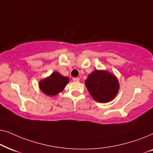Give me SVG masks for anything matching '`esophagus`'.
<instances>
[{
    "mask_svg": "<svg viewBox=\"0 0 153 153\" xmlns=\"http://www.w3.org/2000/svg\"><path fill=\"white\" fill-rule=\"evenodd\" d=\"M73 81H75V82H79V81H80V79L78 78V77H74V78H73Z\"/></svg>",
    "mask_w": 153,
    "mask_h": 153,
    "instance_id": "1",
    "label": "esophagus"
}]
</instances>
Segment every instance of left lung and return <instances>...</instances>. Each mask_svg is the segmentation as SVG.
Instances as JSON below:
<instances>
[{
  "label": "left lung",
  "instance_id": "obj_1",
  "mask_svg": "<svg viewBox=\"0 0 153 153\" xmlns=\"http://www.w3.org/2000/svg\"><path fill=\"white\" fill-rule=\"evenodd\" d=\"M85 85L93 99L101 103L111 101L119 91L118 79L105 70L93 71L85 79Z\"/></svg>",
  "mask_w": 153,
  "mask_h": 153
}]
</instances>
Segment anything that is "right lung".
I'll use <instances>...</instances> for the list:
<instances>
[{
    "label": "right lung",
    "mask_w": 153,
    "mask_h": 153,
    "mask_svg": "<svg viewBox=\"0 0 153 153\" xmlns=\"http://www.w3.org/2000/svg\"><path fill=\"white\" fill-rule=\"evenodd\" d=\"M69 83V78L54 72L39 82L41 91L48 96H55L60 93Z\"/></svg>",
    "instance_id": "1"
}]
</instances>
